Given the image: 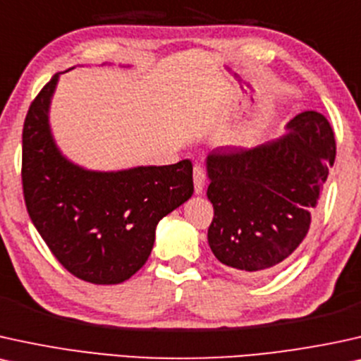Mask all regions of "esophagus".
<instances>
[{
	"label": "esophagus",
	"instance_id": "34e87169",
	"mask_svg": "<svg viewBox=\"0 0 361 361\" xmlns=\"http://www.w3.org/2000/svg\"><path fill=\"white\" fill-rule=\"evenodd\" d=\"M193 181H195V191L196 193H203L204 183H207V173H204V168L202 165L193 166Z\"/></svg>",
	"mask_w": 361,
	"mask_h": 361
}]
</instances>
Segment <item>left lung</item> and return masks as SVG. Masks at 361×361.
Returning <instances> with one entry per match:
<instances>
[{
	"label": "left lung",
	"instance_id": "8db88e82",
	"mask_svg": "<svg viewBox=\"0 0 361 361\" xmlns=\"http://www.w3.org/2000/svg\"><path fill=\"white\" fill-rule=\"evenodd\" d=\"M288 130L257 148L208 154L209 248L243 276L275 270L298 252L335 161V135L322 113H300Z\"/></svg>",
	"mask_w": 361,
	"mask_h": 361
}]
</instances>
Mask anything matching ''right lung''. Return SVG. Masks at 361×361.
I'll return each instance as SVG.
<instances>
[{"label": "right lung", "instance_id": "right-lung-1", "mask_svg": "<svg viewBox=\"0 0 361 361\" xmlns=\"http://www.w3.org/2000/svg\"><path fill=\"white\" fill-rule=\"evenodd\" d=\"M59 75L36 94L23 125L21 181L41 238L71 275L116 285L147 263L158 221L193 195V165L88 171L58 152L48 125Z\"/></svg>", "mask_w": 361, "mask_h": 361}]
</instances>
